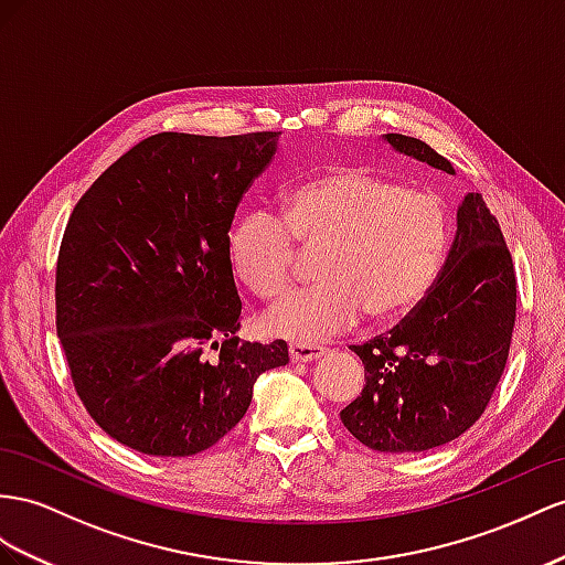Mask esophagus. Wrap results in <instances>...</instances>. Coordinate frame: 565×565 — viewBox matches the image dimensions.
<instances>
[{
	"mask_svg": "<svg viewBox=\"0 0 565 565\" xmlns=\"http://www.w3.org/2000/svg\"><path fill=\"white\" fill-rule=\"evenodd\" d=\"M327 353V349L322 345H315V343H291L288 345V355H291L294 363H310V360L322 358Z\"/></svg>",
	"mask_w": 565,
	"mask_h": 565,
	"instance_id": "esophagus-1",
	"label": "esophagus"
}]
</instances>
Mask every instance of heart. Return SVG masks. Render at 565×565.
Wrapping results in <instances>:
<instances>
[{"label": "heart", "instance_id": "1", "mask_svg": "<svg viewBox=\"0 0 565 565\" xmlns=\"http://www.w3.org/2000/svg\"><path fill=\"white\" fill-rule=\"evenodd\" d=\"M281 216L253 207L234 222L226 255L234 277L263 300L291 284L296 243L317 250L306 291L281 298L265 312L274 337L298 343L331 339L360 317L396 320L415 310L439 277L448 220L439 195L398 185L363 167L339 164L294 185Z\"/></svg>", "mask_w": 565, "mask_h": 565}]
</instances>
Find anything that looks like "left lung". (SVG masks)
Wrapping results in <instances>:
<instances>
[{"instance_id":"obj_1","label":"left lung","mask_w":565,"mask_h":565,"mask_svg":"<svg viewBox=\"0 0 565 565\" xmlns=\"http://www.w3.org/2000/svg\"><path fill=\"white\" fill-rule=\"evenodd\" d=\"M384 140L401 154L446 173L451 162L401 134ZM515 324V269L497 216L480 193L456 214V238L425 300L388 334L353 353L365 386L341 411L358 441L384 454H417L468 431L494 394Z\"/></svg>"}]
</instances>
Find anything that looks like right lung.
Segmentation results:
<instances>
[{
	"label": "right lung",
	"mask_w": 565,
	"mask_h": 565,
	"mask_svg": "<svg viewBox=\"0 0 565 565\" xmlns=\"http://www.w3.org/2000/svg\"><path fill=\"white\" fill-rule=\"evenodd\" d=\"M279 134H157L99 177L56 259V334L85 411L148 456H193L234 429L288 345L241 341L226 238Z\"/></svg>",
	"instance_id": "add662e5"
}]
</instances>
